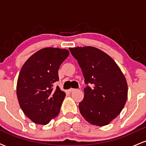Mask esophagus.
<instances>
[{"mask_svg":"<svg viewBox=\"0 0 146 146\" xmlns=\"http://www.w3.org/2000/svg\"><path fill=\"white\" fill-rule=\"evenodd\" d=\"M76 89H75V88H70L69 90H68V92L69 93H72V92H74V91H76Z\"/></svg>","mask_w":146,"mask_h":146,"instance_id":"esophagus-1","label":"esophagus"}]
</instances>
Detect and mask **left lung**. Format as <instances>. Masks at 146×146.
<instances>
[{
	"label": "left lung",
	"mask_w": 146,
	"mask_h": 146,
	"mask_svg": "<svg viewBox=\"0 0 146 146\" xmlns=\"http://www.w3.org/2000/svg\"><path fill=\"white\" fill-rule=\"evenodd\" d=\"M82 68L84 97L79 104L81 115L88 123L104 126L119 115L128 98V84L111 57L93 46L69 48Z\"/></svg>",
	"instance_id": "1"
}]
</instances>
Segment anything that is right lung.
Listing matches in <instances>:
<instances>
[{"mask_svg": "<svg viewBox=\"0 0 146 146\" xmlns=\"http://www.w3.org/2000/svg\"><path fill=\"white\" fill-rule=\"evenodd\" d=\"M69 55L67 49L42 48L25 62L18 75L16 94L20 106L31 121L46 125L60 113L66 93L59 86L58 69Z\"/></svg>", "mask_w": 146, "mask_h": 146, "instance_id": "right-lung-1", "label": "right lung"}]
</instances>
